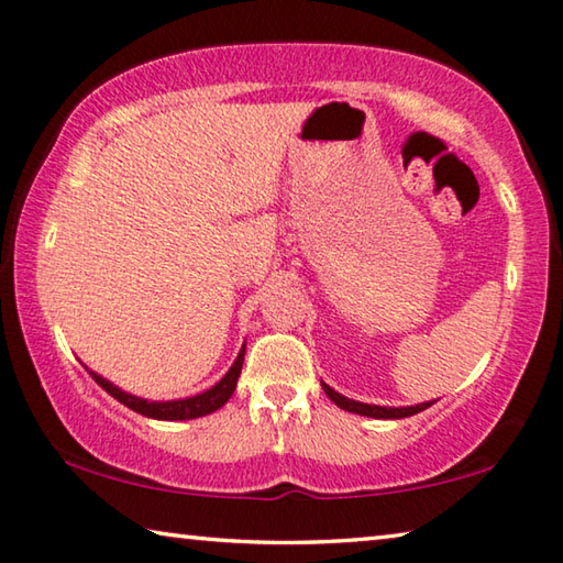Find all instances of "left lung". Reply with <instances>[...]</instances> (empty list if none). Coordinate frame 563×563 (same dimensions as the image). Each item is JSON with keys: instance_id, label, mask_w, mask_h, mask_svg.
I'll return each instance as SVG.
<instances>
[{"instance_id": "1", "label": "left lung", "mask_w": 563, "mask_h": 563, "mask_svg": "<svg viewBox=\"0 0 563 563\" xmlns=\"http://www.w3.org/2000/svg\"><path fill=\"white\" fill-rule=\"evenodd\" d=\"M322 389H325V395L335 402L340 409H347V412H355V415H365V417H375V419H402V417H412L417 412H422V409L432 407L434 402H422V405H415V407H377V405H365V402H355V399H347L342 397L335 389L328 387L322 383Z\"/></svg>"}]
</instances>
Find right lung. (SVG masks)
I'll use <instances>...</instances> for the list:
<instances>
[{
  "instance_id": "right-lung-1",
  "label": "right lung",
  "mask_w": 563,
  "mask_h": 563,
  "mask_svg": "<svg viewBox=\"0 0 563 563\" xmlns=\"http://www.w3.org/2000/svg\"><path fill=\"white\" fill-rule=\"evenodd\" d=\"M243 355H245V347L238 352V360L233 362V367L228 369L221 383L213 385L211 389H206V393H201V395L188 397V399H174V402H148V399L133 397L129 393H123V389L113 387L109 379L99 377L97 373H91V377L97 379L99 387L107 389L113 399H119L121 405H126L129 409H133V412L151 417V419H166V422H174V419H196V417L211 415L218 407H223L233 395L238 377H241Z\"/></svg>"
}]
</instances>
